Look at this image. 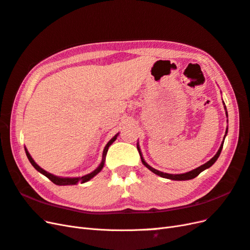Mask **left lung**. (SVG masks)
Returning <instances> with one entry per match:
<instances>
[{
	"mask_svg": "<svg viewBox=\"0 0 250 250\" xmlns=\"http://www.w3.org/2000/svg\"><path fill=\"white\" fill-rule=\"evenodd\" d=\"M223 104H224V109H225V114H226V117H228V114H227V111H226V106H225V104H224V102H223ZM228 121V120H227ZM227 131H228V127H226V131H225V135H224V138H223V141H222V144H221V146H220V148L218 149V152H217V154L212 157V158L209 160V161H208L206 163H204V165H202V166H200L199 167H197V168H195V169H192V170H189V172H188V173H184V174H167V173H163V172H160V170H158V169H156V168H154V167H152L151 166H148L147 163L146 162V160H145V158H144V156H142V154L139 152V154H140V158H141V161H142V165L144 166H146L149 170H151V172H153L154 174H156V175H158V176H160V177H162V178H167V179H170V180H177V181H182V180H190V179H194V178H196L199 174H200L201 172H203L204 169H206V168H208V167H210L213 163H215L216 161H217V159L219 158V156H220V154H221V151H222V148H223V144H224V139H225V137H226V135H227ZM138 145V144H137Z\"/></svg>",
	"mask_w": 250,
	"mask_h": 250,
	"instance_id": "1",
	"label": "left lung"
}]
</instances>
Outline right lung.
<instances>
[{"mask_svg":"<svg viewBox=\"0 0 250 250\" xmlns=\"http://www.w3.org/2000/svg\"><path fill=\"white\" fill-rule=\"evenodd\" d=\"M118 134L119 133H117L115 136H114L108 144H106V146H104V152H103V159H102V162H101V165H99L93 172L92 173H90V174H87V175H84V176H83V177H73V178H69V177H59V176H55V175H53V174H50V173H48V172H46L45 169H42L41 167H39L37 163H35V161L32 159V157L30 156V154H29V152L27 151V148L25 147V152H26V155H27V158L29 159V161H30V163L32 165V167L38 170V172H40L41 174H42L44 176H46L49 180H51L54 184H56V185H75V184H77L78 182H81V183H84V182H87V181H89V180H91L92 178H93L94 176H96L99 172H101V170L103 169V167H104V161H105V156H106V152H108V148H109V146L113 144L114 141L116 140V138H117V136H118Z\"/></svg>","mask_w":250,"mask_h":250,"instance_id":"add662e5","label":"right lung"}]
</instances>
